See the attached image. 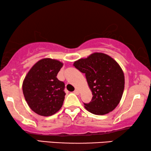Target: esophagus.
<instances>
[{
  "label": "esophagus",
  "instance_id": "34e87169",
  "mask_svg": "<svg viewBox=\"0 0 151 151\" xmlns=\"http://www.w3.org/2000/svg\"><path fill=\"white\" fill-rule=\"evenodd\" d=\"M74 93L76 94V95H79L80 94V91L78 89V88H76V89L74 91Z\"/></svg>",
  "mask_w": 151,
  "mask_h": 151
}]
</instances>
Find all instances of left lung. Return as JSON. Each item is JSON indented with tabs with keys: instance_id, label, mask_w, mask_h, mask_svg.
<instances>
[{
	"instance_id": "8db88e82",
	"label": "left lung",
	"mask_w": 151,
	"mask_h": 151,
	"mask_svg": "<svg viewBox=\"0 0 151 151\" xmlns=\"http://www.w3.org/2000/svg\"><path fill=\"white\" fill-rule=\"evenodd\" d=\"M73 66L85 73L92 100L84 107L95 115H105L114 110L124 89V75L114 59L103 53H93L74 62Z\"/></svg>"
}]
</instances>
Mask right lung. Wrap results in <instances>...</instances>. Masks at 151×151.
<instances>
[{"instance_id": "1", "label": "right lung", "mask_w": 151, "mask_h": 151, "mask_svg": "<svg viewBox=\"0 0 151 151\" xmlns=\"http://www.w3.org/2000/svg\"><path fill=\"white\" fill-rule=\"evenodd\" d=\"M63 66L58 60L43 58L31 68L22 82V92L29 108L42 116H50L61 109L65 83L56 78Z\"/></svg>"}]
</instances>
